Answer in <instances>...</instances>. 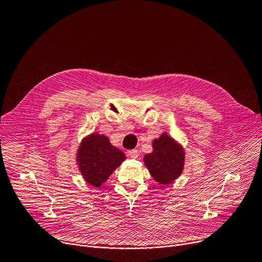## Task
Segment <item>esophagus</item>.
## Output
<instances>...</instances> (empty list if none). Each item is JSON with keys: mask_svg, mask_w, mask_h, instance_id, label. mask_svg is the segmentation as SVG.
I'll list each match as a JSON object with an SVG mask.
<instances>
[{"mask_svg": "<svg viewBox=\"0 0 262 262\" xmlns=\"http://www.w3.org/2000/svg\"><path fill=\"white\" fill-rule=\"evenodd\" d=\"M128 156L131 158V159H136L139 157V150L138 149H131V150H128Z\"/></svg>", "mask_w": 262, "mask_h": 262, "instance_id": "1", "label": "esophagus"}]
</instances>
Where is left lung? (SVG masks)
<instances>
[{"instance_id":"obj_1","label":"left lung","mask_w":262,"mask_h":262,"mask_svg":"<svg viewBox=\"0 0 262 262\" xmlns=\"http://www.w3.org/2000/svg\"><path fill=\"white\" fill-rule=\"evenodd\" d=\"M152 147L154 151L144 157L145 164L157 182L169 184L182 172L183 149L165 133L154 141Z\"/></svg>"}]
</instances>
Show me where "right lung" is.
I'll return each mask as SVG.
<instances>
[{
  "label": "right lung",
  "instance_id": "1",
  "mask_svg": "<svg viewBox=\"0 0 262 262\" xmlns=\"http://www.w3.org/2000/svg\"><path fill=\"white\" fill-rule=\"evenodd\" d=\"M77 159L85 181L100 188L126 160V156L120 149L112 146L106 136L94 133L83 140Z\"/></svg>",
  "mask_w": 262,
  "mask_h": 262
}]
</instances>
